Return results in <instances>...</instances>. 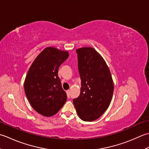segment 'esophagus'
Instances as JSON below:
<instances>
[{
  "label": "esophagus",
  "instance_id": "1",
  "mask_svg": "<svg viewBox=\"0 0 149 149\" xmlns=\"http://www.w3.org/2000/svg\"><path fill=\"white\" fill-rule=\"evenodd\" d=\"M66 93H67V95H68V97H69V96H70V91L69 90H68L66 91Z\"/></svg>",
  "mask_w": 149,
  "mask_h": 149
}]
</instances>
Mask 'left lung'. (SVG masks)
<instances>
[{
    "label": "left lung",
    "mask_w": 149,
    "mask_h": 149,
    "mask_svg": "<svg viewBox=\"0 0 149 149\" xmlns=\"http://www.w3.org/2000/svg\"><path fill=\"white\" fill-rule=\"evenodd\" d=\"M76 51L81 87L73 104L80 119L91 121L101 116L110 105L113 80L104 59L94 48L84 47Z\"/></svg>",
    "instance_id": "8db88e82"
}]
</instances>
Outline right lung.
<instances>
[{
    "label": "right lung",
    "mask_w": 149,
    "mask_h": 149,
    "mask_svg": "<svg viewBox=\"0 0 149 149\" xmlns=\"http://www.w3.org/2000/svg\"><path fill=\"white\" fill-rule=\"evenodd\" d=\"M68 56V51L47 47L36 58L26 75L24 86L27 98L32 107L44 116L56 114L67 100L58 72Z\"/></svg>",
    "instance_id": "right-lung-1"
}]
</instances>
